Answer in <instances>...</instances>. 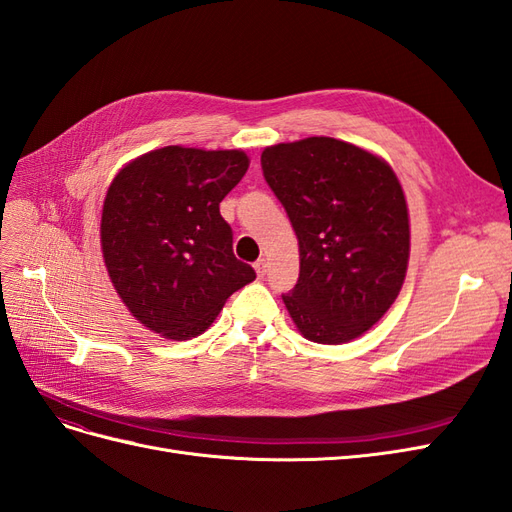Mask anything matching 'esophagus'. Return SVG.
Wrapping results in <instances>:
<instances>
[{"label": "esophagus", "instance_id": "esophagus-1", "mask_svg": "<svg viewBox=\"0 0 512 512\" xmlns=\"http://www.w3.org/2000/svg\"><path fill=\"white\" fill-rule=\"evenodd\" d=\"M254 269H256V275H258V277H265V273H267V260H265V258L256 260V262H254Z\"/></svg>", "mask_w": 512, "mask_h": 512}]
</instances>
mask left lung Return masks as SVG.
Returning a JSON list of instances; mask_svg holds the SVG:
<instances>
[{"label": "left lung", "instance_id": "8db88e82", "mask_svg": "<svg viewBox=\"0 0 512 512\" xmlns=\"http://www.w3.org/2000/svg\"><path fill=\"white\" fill-rule=\"evenodd\" d=\"M260 164L299 239V280L282 294L290 318L316 344L363 335L408 271V205L393 168L329 136L267 147Z\"/></svg>", "mask_w": 512, "mask_h": 512}]
</instances>
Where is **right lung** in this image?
Wrapping results in <instances>:
<instances>
[{
    "label": "right lung",
    "mask_w": 512,
    "mask_h": 512,
    "mask_svg": "<svg viewBox=\"0 0 512 512\" xmlns=\"http://www.w3.org/2000/svg\"><path fill=\"white\" fill-rule=\"evenodd\" d=\"M239 149L170 145L123 166L106 192L100 243L132 316L166 339L211 327L226 299L256 280L232 254L220 203L245 175Z\"/></svg>",
    "instance_id": "add662e5"
}]
</instances>
